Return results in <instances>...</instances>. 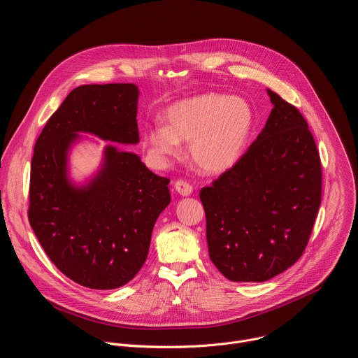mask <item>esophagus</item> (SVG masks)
Instances as JSON below:
<instances>
[{
	"mask_svg": "<svg viewBox=\"0 0 358 358\" xmlns=\"http://www.w3.org/2000/svg\"><path fill=\"white\" fill-rule=\"evenodd\" d=\"M174 188H176V191H177L180 195H182V196H188V195L192 194V187H191V184H188V182L184 181V180L176 181Z\"/></svg>",
	"mask_w": 358,
	"mask_h": 358,
	"instance_id": "obj_1",
	"label": "esophagus"
}]
</instances>
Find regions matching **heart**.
Segmentation results:
<instances>
[{
  "instance_id": "obj_1",
  "label": "heart",
  "mask_w": 358,
  "mask_h": 358,
  "mask_svg": "<svg viewBox=\"0 0 358 358\" xmlns=\"http://www.w3.org/2000/svg\"><path fill=\"white\" fill-rule=\"evenodd\" d=\"M164 124L143 131L150 160L163 166L189 141V157L206 174H222L235 167L248 150L255 129V112L245 97L217 92L176 101L164 112Z\"/></svg>"
}]
</instances>
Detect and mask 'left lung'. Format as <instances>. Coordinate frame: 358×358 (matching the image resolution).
<instances>
[{
  "mask_svg": "<svg viewBox=\"0 0 358 358\" xmlns=\"http://www.w3.org/2000/svg\"><path fill=\"white\" fill-rule=\"evenodd\" d=\"M273 109L239 163L199 191L213 264L232 282H265L309 242L322 202V164L300 112L268 89Z\"/></svg>",
  "mask_w": 358,
  "mask_h": 358,
  "instance_id": "obj_1",
  "label": "left lung"
}]
</instances>
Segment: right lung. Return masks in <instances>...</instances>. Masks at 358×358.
<instances>
[{"label":"right lung","mask_w":358,"mask_h":358,"mask_svg":"<svg viewBox=\"0 0 358 358\" xmlns=\"http://www.w3.org/2000/svg\"><path fill=\"white\" fill-rule=\"evenodd\" d=\"M134 83L73 89L39 134L31 162L28 218L54 265L97 290L130 282L147 259L151 234L170 203V180L151 173L131 151L110 144L85 183L69 174L70 150L92 134L137 144Z\"/></svg>","instance_id":"obj_1"}]
</instances>
